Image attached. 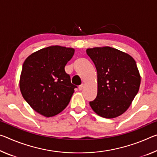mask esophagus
I'll return each instance as SVG.
<instances>
[{
  "label": "esophagus",
  "mask_w": 157,
  "mask_h": 157,
  "mask_svg": "<svg viewBox=\"0 0 157 157\" xmlns=\"http://www.w3.org/2000/svg\"><path fill=\"white\" fill-rule=\"evenodd\" d=\"M83 88H84V84H82L81 85H79V87H78V89H79V91H82V90Z\"/></svg>",
  "instance_id": "1"
}]
</instances>
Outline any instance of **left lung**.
<instances>
[{"instance_id": "left-lung-1", "label": "left lung", "mask_w": 157, "mask_h": 157, "mask_svg": "<svg viewBox=\"0 0 157 157\" xmlns=\"http://www.w3.org/2000/svg\"><path fill=\"white\" fill-rule=\"evenodd\" d=\"M97 71L98 92L89 102L95 113L104 118L123 114L138 94L140 75L134 59L129 54L110 47L86 49Z\"/></svg>"}]
</instances>
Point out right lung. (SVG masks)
<instances>
[{"instance_id": "add662e5", "label": "right lung", "mask_w": 157, "mask_h": 157, "mask_svg": "<svg viewBox=\"0 0 157 157\" xmlns=\"http://www.w3.org/2000/svg\"><path fill=\"white\" fill-rule=\"evenodd\" d=\"M74 52L73 48L50 46L25 60L19 87L24 100L38 113L53 117L68 105L77 86L71 83L65 66Z\"/></svg>"}]
</instances>
